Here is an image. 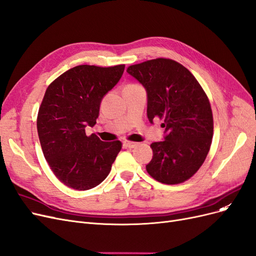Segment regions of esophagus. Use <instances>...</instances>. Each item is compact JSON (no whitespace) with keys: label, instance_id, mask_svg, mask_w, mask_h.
I'll list each match as a JSON object with an SVG mask.
<instances>
[{"label":"esophagus","instance_id":"esophagus-1","mask_svg":"<svg viewBox=\"0 0 256 256\" xmlns=\"http://www.w3.org/2000/svg\"><path fill=\"white\" fill-rule=\"evenodd\" d=\"M124 144L128 148H135L138 146V142H124Z\"/></svg>","mask_w":256,"mask_h":256}]
</instances>
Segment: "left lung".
Instances as JSON below:
<instances>
[{
	"mask_svg": "<svg viewBox=\"0 0 256 256\" xmlns=\"http://www.w3.org/2000/svg\"><path fill=\"white\" fill-rule=\"evenodd\" d=\"M126 72L146 92L151 123L162 119V142L151 144L149 174L162 184L185 182L199 170L210 151L214 121L208 98L192 72L180 64L156 58L130 66Z\"/></svg>",
	"mask_w": 256,
	"mask_h": 256,
	"instance_id": "8db88e82",
	"label": "left lung"
}]
</instances>
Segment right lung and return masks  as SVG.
<instances>
[{
  "instance_id": "right-lung-1",
  "label": "right lung",
  "mask_w": 256,
  "mask_h": 256,
  "mask_svg": "<svg viewBox=\"0 0 256 256\" xmlns=\"http://www.w3.org/2000/svg\"><path fill=\"white\" fill-rule=\"evenodd\" d=\"M124 67L76 66L46 90L37 118L41 149L55 176L76 190L101 184L121 150L119 140L87 136L85 128L96 123L102 98L117 85Z\"/></svg>"
}]
</instances>
